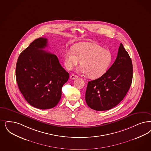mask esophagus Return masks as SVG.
Segmentation results:
<instances>
[{
    "mask_svg": "<svg viewBox=\"0 0 151 151\" xmlns=\"http://www.w3.org/2000/svg\"><path fill=\"white\" fill-rule=\"evenodd\" d=\"M78 78V76L75 75H74V74H71L70 75V78H71L73 80H75V79H76V78Z\"/></svg>",
    "mask_w": 151,
    "mask_h": 151,
    "instance_id": "esophagus-1",
    "label": "esophagus"
}]
</instances>
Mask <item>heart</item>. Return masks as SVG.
I'll use <instances>...</instances> for the list:
<instances>
[{"label":"heart","instance_id":"1","mask_svg":"<svg viewBox=\"0 0 151 151\" xmlns=\"http://www.w3.org/2000/svg\"><path fill=\"white\" fill-rule=\"evenodd\" d=\"M65 63L69 70L78 66L81 62L80 71L88 73L89 78H98L103 76L110 66L112 56L109 50L92 42H80L73 48L65 51Z\"/></svg>","mask_w":151,"mask_h":151}]
</instances>
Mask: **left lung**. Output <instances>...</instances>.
<instances>
[{
	"label": "left lung",
	"mask_w": 151,
	"mask_h": 151,
	"mask_svg": "<svg viewBox=\"0 0 151 151\" xmlns=\"http://www.w3.org/2000/svg\"><path fill=\"white\" fill-rule=\"evenodd\" d=\"M132 61L122 43L113 65L101 78L89 81L85 93L88 106L99 111L115 107L124 99L133 79Z\"/></svg>",
	"instance_id": "8db88e82"
}]
</instances>
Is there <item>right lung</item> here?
<instances>
[{
	"label": "right lung",
	"instance_id": "add662e5",
	"mask_svg": "<svg viewBox=\"0 0 151 151\" xmlns=\"http://www.w3.org/2000/svg\"><path fill=\"white\" fill-rule=\"evenodd\" d=\"M39 37L19 54L16 68L19 89L26 101L37 109L54 107L62 96V88L69 73L60 65L58 57L43 50L48 44Z\"/></svg>",
	"mask_w": 151,
	"mask_h": 151
}]
</instances>
